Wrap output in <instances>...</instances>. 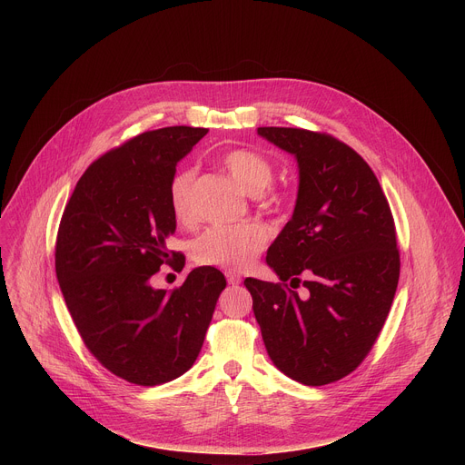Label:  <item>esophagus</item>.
Returning <instances> with one entry per match:
<instances>
[{
	"label": "esophagus",
	"instance_id": "obj_1",
	"mask_svg": "<svg viewBox=\"0 0 465 465\" xmlns=\"http://www.w3.org/2000/svg\"><path fill=\"white\" fill-rule=\"evenodd\" d=\"M226 280L230 285H239L241 283V276L237 272H226Z\"/></svg>",
	"mask_w": 465,
	"mask_h": 465
}]
</instances>
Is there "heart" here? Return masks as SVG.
Returning <instances> with one entry per match:
<instances>
[{"label": "heart", "mask_w": 465, "mask_h": 465, "mask_svg": "<svg viewBox=\"0 0 465 465\" xmlns=\"http://www.w3.org/2000/svg\"><path fill=\"white\" fill-rule=\"evenodd\" d=\"M232 180L250 196L262 212H280L283 206L282 193L272 187L274 165L269 158L248 149H233L221 160ZM193 169H178L169 182V204L173 215L182 224L194 221L193 210ZM269 235L257 224L213 226L191 242V257L203 267L242 271L255 261L267 246Z\"/></svg>", "instance_id": "1"}]
</instances>
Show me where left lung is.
I'll return each mask as SVG.
<instances>
[{
	"mask_svg": "<svg viewBox=\"0 0 465 465\" xmlns=\"http://www.w3.org/2000/svg\"><path fill=\"white\" fill-rule=\"evenodd\" d=\"M257 134L296 156L300 187L292 219L267 252L282 282L244 280L253 314L285 375L307 386L335 382L371 351L400 282L390 204L344 142L289 126H259Z\"/></svg>",
	"mask_w": 465,
	"mask_h": 465,
	"instance_id": "obj_1",
	"label": "left lung"
}]
</instances>
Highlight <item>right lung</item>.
Segmentation results:
<instances>
[{
    "label": "right lung",
    "mask_w": 465,
    "mask_h": 465,
    "mask_svg": "<svg viewBox=\"0 0 465 465\" xmlns=\"http://www.w3.org/2000/svg\"><path fill=\"white\" fill-rule=\"evenodd\" d=\"M206 134L167 126L126 140L84 171L60 219L54 271L65 305L90 353L132 384H163L193 366L226 287L213 267L173 291L151 285L163 262L183 269L185 257L167 248L169 182Z\"/></svg>",
    "instance_id": "1"
}]
</instances>
